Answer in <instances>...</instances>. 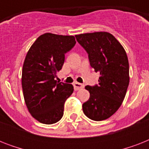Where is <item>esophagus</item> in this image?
<instances>
[{"label":"esophagus","instance_id":"obj_1","mask_svg":"<svg viewBox=\"0 0 149 149\" xmlns=\"http://www.w3.org/2000/svg\"><path fill=\"white\" fill-rule=\"evenodd\" d=\"M73 86H74L75 91H79L80 89L84 88V85L82 84H79V83H77V82H75L73 84Z\"/></svg>","mask_w":149,"mask_h":149}]
</instances>
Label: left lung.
I'll return each instance as SVG.
<instances>
[{
  "mask_svg": "<svg viewBox=\"0 0 149 149\" xmlns=\"http://www.w3.org/2000/svg\"><path fill=\"white\" fill-rule=\"evenodd\" d=\"M88 53L91 67L99 72V84L86 86L90 98L83 104V111L96 121L106 120L120 107L129 84V63L121 44L107 31L75 36Z\"/></svg>",
  "mask_w": 149,
  "mask_h": 149,
  "instance_id": "8db88e82",
  "label": "left lung"
}]
</instances>
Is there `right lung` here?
<instances>
[{
	"instance_id": "obj_1",
	"label": "right lung",
	"mask_w": 149,
	"mask_h": 149,
	"mask_svg": "<svg viewBox=\"0 0 149 149\" xmlns=\"http://www.w3.org/2000/svg\"><path fill=\"white\" fill-rule=\"evenodd\" d=\"M76 44L72 36L45 33L32 44L22 68V85L27 108L35 119L45 125L58 122L73 86L55 79L65 54Z\"/></svg>"
}]
</instances>
